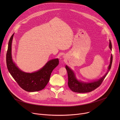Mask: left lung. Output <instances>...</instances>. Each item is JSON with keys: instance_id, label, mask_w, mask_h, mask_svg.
I'll use <instances>...</instances> for the list:
<instances>
[{"instance_id": "1", "label": "left lung", "mask_w": 120, "mask_h": 120, "mask_svg": "<svg viewBox=\"0 0 120 120\" xmlns=\"http://www.w3.org/2000/svg\"><path fill=\"white\" fill-rule=\"evenodd\" d=\"M109 48L112 50V43L111 40H110L109 42ZM112 56L111 55V60L110 64L108 68V70L107 73L105 74V75L96 81H94L93 82H83L81 81H79L76 78L75 74L74 71L70 69L67 65L65 66V68L67 70L68 74V85L69 88L74 92L79 93H88L92 92V91L95 90L97 87H98L102 81H104L105 77L108 74L109 71H110L112 64Z\"/></svg>"}]
</instances>
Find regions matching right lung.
I'll use <instances>...</instances> for the list:
<instances>
[{"label": "right lung", "mask_w": 120, "mask_h": 120, "mask_svg": "<svg viewBox=\"0 0 120 120\" xmlns=\"http://www.w3.org/2000/svg\"><path fill=\"white\" fill-rule=\"evenodd\" d=\"M14 34L11 37L8 45L6 56L8 70L13 78L24 90L33 92L43 89L48 83L53 70L58 65V58L48 61L39 70L32 73L21 71L13 61L12 57V43Z\"/></svg>", "instance_id": "right-lung-1"}]
</instances>
